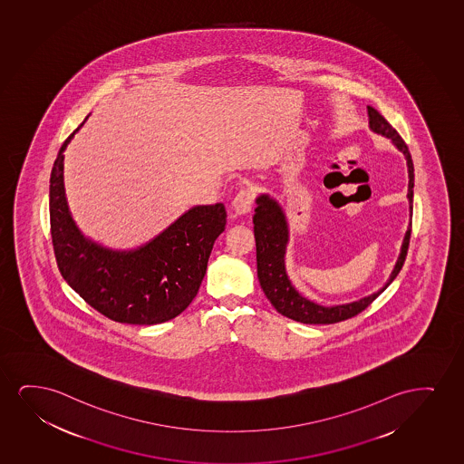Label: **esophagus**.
<instances>
[{
  "instance_id": "esophagus-1",
  "label": "esophagus",
  "mask_w": 464,
  "mask_h": 464,
  "mask_svg": "<svg viewBox=\"0 0 464 464\" xmlns=\"http://www.w3.org/2000/svg\"><path fill=\"white\" fill-rule=\"evenodd\" d=\"M253 201H255V193L250 188H242V190L236 193V197L233 198V211L237 216L248 214L252 211Z\"/></svg>"
}]
</instances>
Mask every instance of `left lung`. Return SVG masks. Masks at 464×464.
<instances>
[{
	"label": "left lung",
	"mask_w": 464,
	"mask_h": 464,
	"mask_svg": "<svg viewBox=\"0 0 464 464\" xmlns=\"http://www.w3.org/2000/svg\"><path fill=\"white\" fill-rule=\"evenodd\" d=\"M368 118H370L372 130L382 133L385 137L392 139L398 150H401L404 157H406L408 171H410L408 199L411 201L410 209L411 217H412L414 165H412L410 150L404 143V140L400 137V133L392 127L391 122L385 120L378 110L368 107ZM411 229H412V222H410V228L404 236L401 253H400L395 269L392 272L391 278H389V282H387L384 288L380 289L374 295L363 297L361 301L353 302V304L337 305V307H321L318 304H314V302L307 301L305 297H302L293 288V285L289 283L286 272H285V259H283L285 258L286 241H288L286 220H285L280 206L274 199L269 198L267 195H261L256 199V208H255V216H253V233H255V242H256V267H258L259 285L265 291L266 297L269 299L278 314H282L286 318L304 323V324H334V323L353 318L355 314H362L393 282V278L397 277L398 272L401 271L404 259L408 255V248H410Z\"/></svg>",
	"instance_id": "obj_1"
}]
</instances>
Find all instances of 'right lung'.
<instances>
[{
    "label": "right lung",
    "mask_w": 464,
    "mask_h": 464,
    "mask_svg": "<svg viewBox=\"0 0 464 464\" xmlns=\"http://www.w3.org/2000/svg\"><path fill=\"white\" fill-rule=\"evenodd\" d=\"M83 122L61 146L50 176V233L61 276L116 323L150 325L176 318L198 293L214 242L227 225L225 206L193 208L135 252L91 244L69 214L63 182V152Z\"/></svg>",
    "instance_id": "right-lung-1"
}]
</instances>
